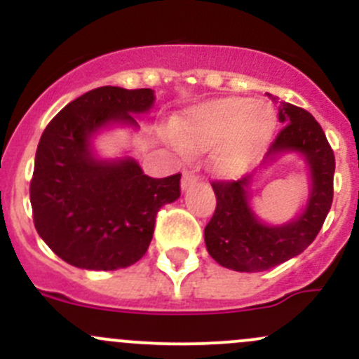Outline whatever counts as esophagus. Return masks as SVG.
Masks as SVG:
<instances>
[{"mask_svg": "<svg viewBox=\"0 0 359 359\" xmlns=\"http://www.w3.org/2000/svg\"><path fill=\"white\" fill-rule=\"evenodd\" d=\"M198 182V175L194 172H189V170H186L182 175V189H187V187L194 186V184Z\"/></svg>", "mask_w": 359, "mask_h": 359, "instance_id": "esophagus-1", "label": "esophagus"}]
</instances>
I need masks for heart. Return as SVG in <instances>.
<instances>
[{
  "label": "heart",
  "instance_id": "heart-1",
  "mask_svg": "<svg viewBox=\"0 0 359 359\" xmlns=\"http://www.w3.org/2000/svg\"><path fill=\"white\" fill-rule=\"evenodd\" d=\"M276 112L264 100L222 97L193 107L180 121L186 151L217 149L213 166L219 173H243L269 144Z\"/></svg>",
  "mask_w": 359,
  "mask_h": 359
}]
</instances>
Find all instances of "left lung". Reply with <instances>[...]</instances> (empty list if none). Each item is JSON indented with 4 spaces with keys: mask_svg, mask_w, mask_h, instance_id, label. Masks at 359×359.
<instances>
[{
    "mask_svg": "<svg viewBox=\"0 0 359 359\" xmlns=\"http://www.w3.org/2000/svg\"><path fill=\"white\" fill-rule=\"evenodd\" d=\"M278 111L285 126L271 144L266 161L281 153L302 154L311 172L309 200L292 222L267 226L250 208L253 175L212 182L217 206L205 227L206 250L220 266L240 273L267 271L302 253L320 233L334 200L335 156L320 123L288 102H280Z\"/></svg>",
    "mask_w": 359,
    "mask_h": 359,
    "instance_id": "1",
    "label": "left lung"
}]
</instances>
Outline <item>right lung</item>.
<instances>
[{
    "label": "right lung",
    "instance_id": "add662e5",
    "mask_svg": "<svg viewBox=\"0 0 359 359\" xmlns=\"http://www.w3.org/2000/svg\"><path fill=\"white\" fill-rule=\"evenodd\" d=\"M151 88L100 86L69 102L43 132L29 187L32 219L53 253L81 269L114 271L144 257L163 205L180 196V173L153 179L132 158L102 161L90 137L102 126H137Z\"/></svg>",
    "mask_w": 359,
    "mask_h": 359
}]
</instances>
